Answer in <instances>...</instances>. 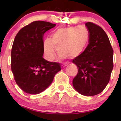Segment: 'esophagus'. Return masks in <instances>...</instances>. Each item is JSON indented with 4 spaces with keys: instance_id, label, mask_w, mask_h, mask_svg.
Listing matches in <instances>:
<instances>
[{
    "instance_id": "1",
    "label": "esophagus",
    "mask_w": 121,
    "mask_h": 121,
    "mask_svg": "<svg viewBox=\"0 0 121 121\" xmlns=\"http://www.w3.org/2000/svg\"><path fill=\"white\" fill-rule=\"evenodd\" d=\"M67 65H68V64H63V65H61V67L64 68V67H65L67 66Z\"/></svg>"
}]
</instances>
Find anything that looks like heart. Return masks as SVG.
Here are the masks:
<instances>
[{
    "label": "heart",
    "mask_w": 121,
    "mask_h": 121,
    "mask_svg": "<svg viewBox=\"0 0 121 121\" xmlns=\"http://www.w3.org/2000/svg\"><path fill=\"white\" fill-rule=\"evenodd\" d=\"M90 33L84 27L60 28L52 34L43 42L44 54L48 61L53 60L56 48L63 58H75L80 56L87 46Z\"/></svg>",
    "instance_id": "1"
}]
</instances>
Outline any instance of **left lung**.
<instances>
[{"label":"left lung","instance_id":"1","mask_svg":"<svg viewBox=\"0 0 121 121\" xmlns=\"http://www.w3.org/2000/svg\"><path fill=\"white\" fill-rule=\"evenodd\" d=\"M85 26L90 33L89 44L83 53L73 60L78 69L73 85L82 95L94 96L101 93L109 82L113 67V51L101 27L91 22Z\"/></svg>","mask_w":121,"mask_h":121}]
</instances>
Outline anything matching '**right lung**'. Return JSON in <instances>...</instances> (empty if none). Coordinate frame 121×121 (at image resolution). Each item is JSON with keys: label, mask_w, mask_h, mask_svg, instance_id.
<instances>
[{"label": "right lung", "mask_w": 121, "mask_h": 121, "mask_svg": "<svg viewBox=\"0 0 121 121\" xmlns=\"http://www.w3.org/2000/svg\"><path fill=\"white\" fill-rule=\"evenodd\" d=\"M56 24L36 21L16 36L11 52V68L19 87L27 94H38L52 83L61 70L59 63L43 58V35Z\"/></svg>", "instance_id": "obj_1"}]
</instances>
